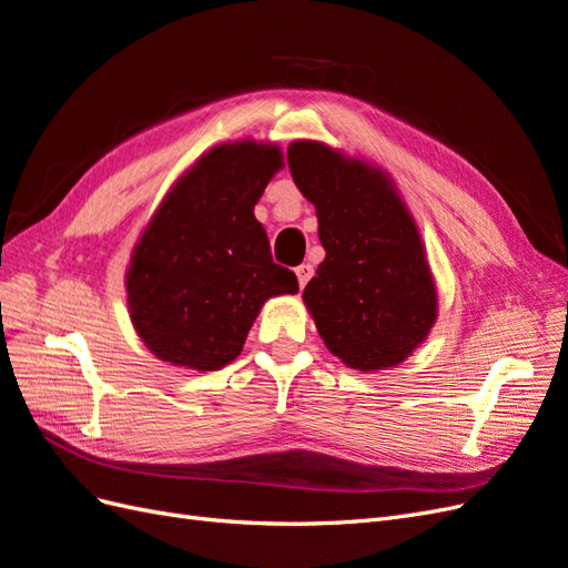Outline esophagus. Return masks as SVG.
<instances>
[{"label":"esophagus","mask_w":568,"mask_h":568,"mask_svg":"<svg viewBox=\"0 0 568 568\" xmlns=\"http://www.w3.org/2000/svg\"><path fill=\"white\" fill-rule=\"evenodd\" d=\"M296 277H298V286L305 288V284L311 282V277H313V265H307V263L298 265V267H296Z\"/></svg>","instance_id":"esophagus-1"}]
</instances>
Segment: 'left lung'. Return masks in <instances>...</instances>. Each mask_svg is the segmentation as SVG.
Masks as SVG:
<instances>
[{"instance_id":"8db88e82","label":"left lung","mask_w":568,"mask_h":568,"mask_svg":"<svg viewBox=\"0 0 568 568\" xmlns=\"http://www.w3.org/2000/svg\"><path fill=\"white\" fill-rule=\"evenodd\" d=\"M315 203L326 257L303 301L338 359L359 372L400 365L432 329L438 298L415 220L382 170L320 142L286 151Z\"/></svg>"}]
</instances>
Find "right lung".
Wrapping results in <instances>:
<instances>
[{"label":"right lung","instance_id":"right-lung-1","mask_svg":"<svg viewBox=\"0 0 568 568\" xmlns=\"http://www.w3.org/2000/svg\"><path fill=\"white\" fill-rule=\"evenodd\" d=\"M282 168L272 144H220L170 189L128 270L136 334L165 363L215 372L242 353L270 296L296 294L298 280L272 261L253 215Z\"/></svg>","mask_w":568,"mask_h":568}]
</instances>
